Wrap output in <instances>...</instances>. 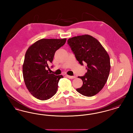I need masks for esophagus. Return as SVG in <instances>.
Segmentation results:
<instances>
[{
    "label": "esophagus",
    "mask_w": 133,
    "mask_h": 133,
    "mask_svg": "<svg viewBox=\"0 0 133 133\" xmlns=\"http://www.w3.org/2000/svg\"><path fill=\"white\" fill-rule=\"evenodd\" d=\"M67 77H68V78L69 79H74L76 78V76H69V75H66Z\"/></svg>",
    "instance_id": "esophagus-1"
}]
</instances>
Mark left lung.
Segmentation results:
<instances>
[{"label": "left lung", "mask_w": 133, "mask_h": 133, "mask_svg": "<svg viewBox=\"0 0 133 133\" xmlns=\"http://www.w3.org/2000/svg\"><path fill=\"white\" fill-rule=\"evenodd\" d=\"M67 44L79 63L87 65V73L78 77L82 79L83 85L76 91L85 96H94L104 87L109 75L110 59L107 51L96 38L89 35L69 38Z\"/></svg>", "instance_id": "1"}]
</instances>
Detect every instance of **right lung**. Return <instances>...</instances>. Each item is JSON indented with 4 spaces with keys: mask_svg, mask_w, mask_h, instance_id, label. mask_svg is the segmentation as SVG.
Returning <instances> with one entry per match:
<instances>
[{
    "mask_svg": "<svg viewBox=\"0 0 133 133\" xmlns=\"http://www.w3.org/2000/svg\"><path fill=\"white\" fill-rule=\"evenodd\" d=\"M66 39H42L29 47L23 65V76L29 92L40 100H46L57 92L62 75H55L47 70L55 53L65 44ZM53 67V66H51Z\"/></svg>",
    "mask_w": 133,
    "mask_h": 133,
    "instance_id": "1",
    "label": "right lung"
}]
</instances>
